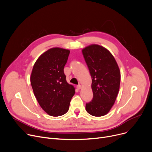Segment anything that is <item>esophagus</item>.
<instances>
[{
  "label": "esophagus",
  "mask_w": 152,
  "mask_h": 152,
  "mask_svg": "<svg viewBox=\"0 0 152 152\" xmlns=\"http://www.w3.org/2000/svg\"><path fill=\"white\" fill-rule=\"evenodd\" d=\"M81 88V85H77V89L78 90L80 89Z\"/></svg>",
  "instance_id": "obj_1"
}]
</instances>
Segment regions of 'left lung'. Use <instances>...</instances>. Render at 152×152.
Returning a JSON list of instances; mask_svg holds the SVG:
<instances>
[{
    "instance_id": "8db88e82",
    "label": "left lung",
    "mask_w": 152,
    "mask_h": 152,
    "mask_svg": "<svg viewBox=\"0 0 152 152\" xmlns=\"http://www.w3.org/2000/svg\"><path fill=\"white\" fill-rule=\"evenodd\" d=\"M92 78L93 98L86 103V111L93 116L107 114L119 92L121 72L114 56L105 48L92 44L82 50Z\"/></svg>"
}]
</instances>
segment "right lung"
I'll return each mask as SVG.
<instances>
[{"instance_id":"right-lung-1","label":"right lung","mask_w":152,"mask_h":152,"mask_svg":"<svg viewBox=\"0 0 152 152\" xmlns=\"http://www.w3.org/2000/svg\"><path fill=\"white\" fill-rule=\"evenodd\" d=\"M70 51L52 48L42 54L34 63L31 85L39 105L48 114L57 117L69 108L75 88L66 81L64 67Z\"/></svg>"}]
</instances>
